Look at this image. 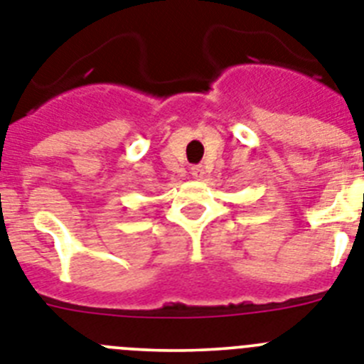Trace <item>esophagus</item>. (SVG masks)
I'll list each match as a JSON object with an SVG mask.
<instances>
[{
  "label": "esophagus",
  "mask_w": 364,
  "mask_h": 364,
  "mask_svg": "<svg viewBox=\"0 0 364 364\" xmlns=\"http://www.w3.org/2000/svg\"><path fill=\"white\" fill-rule=\"evenodd\" d=\"M191 173H192V178L194 179H201L203 178V166H200V164H198V166H192V170H191Z\"/></svg>",
  "instance_id": "34e87169"
}]
</instances>
